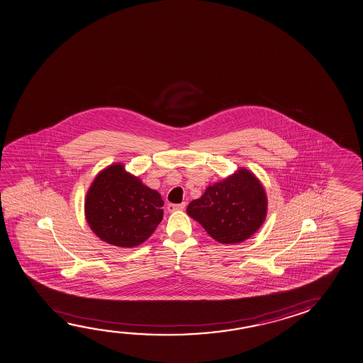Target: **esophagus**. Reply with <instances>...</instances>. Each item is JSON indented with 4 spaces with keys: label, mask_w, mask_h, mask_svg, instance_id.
I'll list each match as a JSON object with an SVG mask.
<instances>
[{
    "label": "esophagus",
    "mask_w": 363,
    "mask_h": 363,
    "mask_svg": "<svg viewBox=\"0 0 363 363\" xmlns=\"http://www.w3.org/2000/svg\"><path fill=\"white\" fill-rule=\"evenodd\" d=\"M184 207H186V202H182V203H177V205H174V203H169L168 205V211H179V210H184Z\"/></svg>",
    "instance_id": "34e87169"
}]
</instances>
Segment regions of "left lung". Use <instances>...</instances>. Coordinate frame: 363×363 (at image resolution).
<instances>
[{"label":"left lung","mask_w":363,"mask_h":363,"mask_svg":"<svg viewBox=\"0 0 363 363\" xmlns=\"http://www.w3.org/2000/svg\"><path fill=\"white\" fill-rule=\"evenodd\" d=\"M187 213L201 223L212 239L221 244H238L255 234L264 223L267 195L259 179L241 168L208 186L200 199L190 202Z\"/></svg>","instance_id":"obj_1"}]
</instances>
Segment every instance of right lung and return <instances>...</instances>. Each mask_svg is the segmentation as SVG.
I'll use <instances>...</instances> for the list:
<instances>
[{"label": "right lung", "mask_w": 363, "mask_h": 363, "mask_svg": "<svg viewBox=\"0 0 363 363\" xmlns=\"http://www.w3.org/2000/svg\"><path fill=\"white\" fill-rule=\"evenodd\" d=\"M163 203L157 191L117 163L95 177L85 199V216L101 240L134 247L147 240L161 223Z\"/></svg>", "instance_id": "obj_1"}]
</instances>
